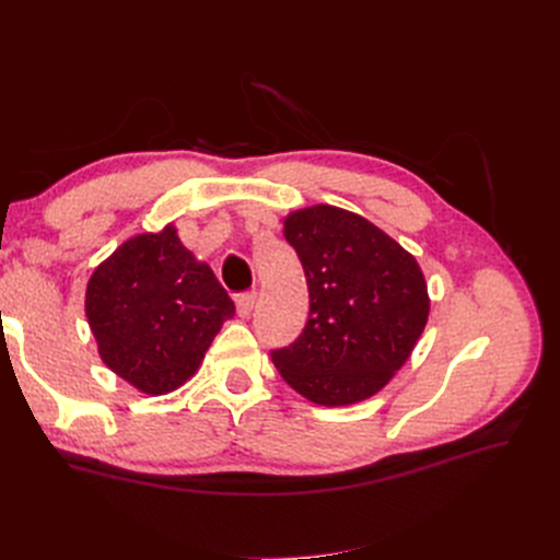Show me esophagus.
<instances>
[{
    "instance_id": "obj_1",
    "label": "esophagus",
    "mask_w": 560,
    "mask_h": 560,
    "mask_svg": "<svg viewBox=\"0 0 560 560\" xmlns=\"http://www.w3.org/2000/svg\"><path fill=\"white\" fill-rule=\"evenodd\" d=\"M254 301H257V294H254V292L238 294V296H235V311H238L241 317H247L254 308Z\"/></svg>"
}]
</instances>
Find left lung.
<instances>
[{
	"label": "left lung",
	"instance_id": "8db88e82",
	"mask_svg": "<svg viewBox=\"0 0 560 560\" xmlns=\"http://www.w3.org/2000/svg\"><path fill=\"white\" fill-rule=\"evenodd\" d=\"M284 238L308 284V322L270 360L287 385L319 406L374 397L411 358L430 294L411 252L362 214L311 206L284 217Z\"/></svg>",
	"mask_w": 560,
	"mask_h": 560
}]
</instances>
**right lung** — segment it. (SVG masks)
<instances>
[{"mask_svg":"<svg viewBox=\"0 0 560 560\" xmlns=\"http://www.w3.org/2000/svg\"><path fill=\"white\" fill-rule=\"evenodd\" d=\"M235 306L173 224L138 233L100 264L86 287V317L118 378L159 397L189 381Z\"/></svg>","mask_w":560,"mask_h":560,"instance_id":"obj_1","label":"right lung"}]
</instances>
